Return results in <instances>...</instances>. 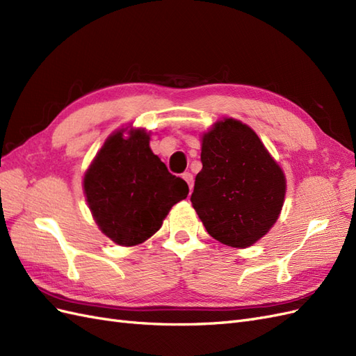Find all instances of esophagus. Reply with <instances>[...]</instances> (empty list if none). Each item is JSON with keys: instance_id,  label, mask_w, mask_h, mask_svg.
<instances>
[{"instance_id": "obj_1", "label": "esophagus", "mask_w": 356, "mask_h": 356, "mask_svg": "<svg viewBox=\"0 0 356 356\" xmlns=\"http://www.w3.org/2000/svg\"><path fill=\"white\" fill-rule=\"evenodd\" d=\"M184 179L188 181V185H189V189L192 191L194 189V176L191 175V172L188 171V172H184Z\"/></svg>"}]
</instances>
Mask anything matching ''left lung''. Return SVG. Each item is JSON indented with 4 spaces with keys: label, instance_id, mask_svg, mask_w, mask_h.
<instances>
[{
    "label": "left lung",
    "instance_id": "obj_1",
    "mask_svg": "<svg viewBox=\"0 0 356 356\" xmlns=\"http://www.w3.org/2000/svg\"><path fill=\"white\" fill-rule=\"evenodd\" d=\"M202 168L191 202L209 234L231 248H248L277 220L285 176L258 136L225 119L202 136Z\"/></svg>",
    "mask_w": 356,
    "mask_h": 356
}]
</instances>
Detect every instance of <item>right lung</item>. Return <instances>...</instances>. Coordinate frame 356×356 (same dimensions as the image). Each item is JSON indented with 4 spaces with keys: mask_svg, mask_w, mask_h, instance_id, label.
I'll list each match as a JSON object with an SVG mask.
<instances>
[{
    "mask_svg": "<svg viewBox=\"0 0 356 356\" xmlns=\"http://www.w3.org/2000/svg\"><path fill=\"white\" fill-rule=\"evenodd\" d=\"M85 194L99 229L120 246L143 243L161 228L188 184L172 176L149 147V136L134 129L110 136L85 175Z\"/></svg>",
    "mask_w": 356,
    "mask_h": 356,
    "instance_id": "1",
    "label": "right lung"
}]
</instances>
